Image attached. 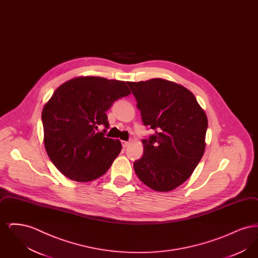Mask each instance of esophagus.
Segmentation results:
<instances>
[{"mask_svg":"<svg viewBox=\"0 0 258 258\" xmlns=\"http://www.w3.org/2000/svg\"><path fill=\"white\" fill-rule=\"evenodd\" d=\"M122 145H123V148H126L130 145V142L128 141H122Z\"/></svg>","mask_w":258,"mask_h":258,"instance_id":"34e87169","label":"esophagus"}]
</instances>
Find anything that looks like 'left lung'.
<instances>
[{
	"mask_svg": "<svg viewBox=\"0 0 258 258\" xmlns=\"http://www.w3.org/2000/svg\"><path fill=\"white\" fill-rule=\"evenodd\" d=\"M143 124L155 131L142 140L144 155L135 160L138 178L157 191L186 181L205 151L208 120L184 87L160 78L127 82Z\"/></svg>",
	"mask_w": 258,
	"mask_h": 258,
	"instance_id": "8db88e82",
	"label": "left lung"
}]
</instances>
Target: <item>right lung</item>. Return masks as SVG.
<instances>
[{"label": "right lung", "mask_w": 258, "mask_h": 258, "mask_svg": "<svg viewBox=\"0 0 258 258\" xmlns=\"http://www.w3.org/2000/svg\"><path fill=\"white\" fill-rule=\"evenodd\" d=\"M130 94L123 81L95 76L74 78L54 92L41 114L44 146L66 177L89 182L109 169L122 144L104 136L109 127L106 111ZM98 125L106 127L101 133Z\"/></svg>", "instance_id": "right-lung-1"}]
</instances>
